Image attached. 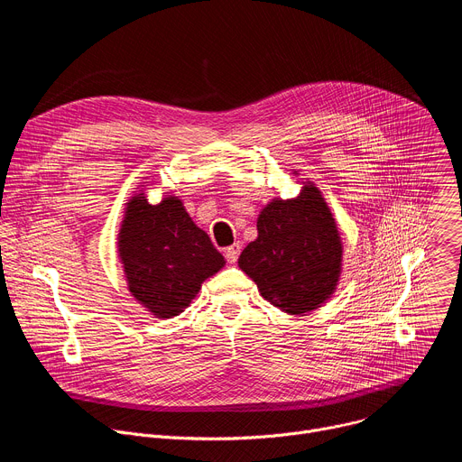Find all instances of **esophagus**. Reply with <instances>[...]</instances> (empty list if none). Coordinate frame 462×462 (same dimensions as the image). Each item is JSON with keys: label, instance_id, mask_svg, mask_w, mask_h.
I'll use <instances>...</instances> for the list:
<instances>
[{"label": "esophagus", "instance_id": "34e87169", "mask_svg": "<svg viewBox=\"0 0 462 462\" xmlns=\"http://www.w3.org/2000/svg\"><path fill=\"white\" fill-rule=\"evenodd\" d=\"M239 254H241V245H239V243H234L232 246L225 248V257H226L228 263H236L237 257H239Z\"/></svg>", "mask_w": 462, "mask_h": 462}]
</instances>
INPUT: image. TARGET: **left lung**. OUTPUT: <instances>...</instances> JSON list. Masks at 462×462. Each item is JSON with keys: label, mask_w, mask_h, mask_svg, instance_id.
Segmentation results:
<instances>
[{"label": "left lung", "mask_w": 462, "mask_h": 462, "mask_svg": "<svg viewBox=\"0 0 462 462\" xmlns=\"http://www.w3.org/2000/svg\"><path fill=\"white\" fill-rule=\"evenodd\" d=\"M342 241L319 189L305 184L296 199L273 201L257 219V239L239 267L261 296L289 314L309 312L335 292Z\"/></svg>", "instance_id": "obj_1"}]
</instances>
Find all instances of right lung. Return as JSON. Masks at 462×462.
I'll return each mask as SVG.
<instances>
[{"instance_id": "add662e5", "label": "right lung", "mask_w": 462, "mask_h": 462, "mask_svg": "<svg viewBox=\"0 0 462 462\" xmlns=\"http://www.w3.org/2000/svg\"><path fill=\"white\" fill-rule=\"evenodd\" d=\"M118 250L129 292L159 318L182 312L225 259L175 197L150 205L144 193L127 203Z\"/></svg>"}]
</instances>
